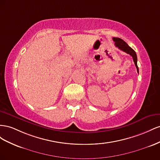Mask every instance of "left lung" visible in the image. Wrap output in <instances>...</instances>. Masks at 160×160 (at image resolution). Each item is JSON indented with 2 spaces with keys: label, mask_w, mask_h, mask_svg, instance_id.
Returning <instances> with one entry per match:
<instances>
[{
  "label": "left lung",
  "mask_w": 160,
  "mask_h": 160,
  "mask_svg": "<svg viewBox=\"0 0 160 160\" xmlns=\"http://www.w3.org/2000/svg\"><path fill=\"white\" fill-rule=\"evenodd\" d=\"M112 39L114 42H115V45L116 47H117L118 49H120L121 50H122V51L126 52L127 53L129 54L130 56H132L133 62L135 63V65L136 66L137 70H138V72H139V68L138 66V63H137L138 62V58H137L135 52L131 47H129L128 44H127L125 42H124L122 39L118 38H113Z\"/></svg>",
  "instance_id": "8db88e82"
}]
</instances>
